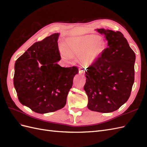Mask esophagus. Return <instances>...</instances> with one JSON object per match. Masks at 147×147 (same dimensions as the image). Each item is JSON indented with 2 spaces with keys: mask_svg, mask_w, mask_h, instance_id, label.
<instances>
[{
  "mask_svg": "<svg viewBox=\"0 0 147 147\" xmlns=\"http://www.w3.org/2000/svg\"><path fill=\"white\" fill-rule=\"evenodd\" d=\"M84 72H85V70H83V69H81V68H80V69H79V74L80 75H81L82 76L84 77Z\"/></svg>",
  "mask_w": 147,
  "mask_h": 147,
  "instance_id": "1",
  "label": "esophagus"
}]
</instances>
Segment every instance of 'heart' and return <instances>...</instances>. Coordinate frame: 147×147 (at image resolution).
<instances>
[{"instance_id": "b5f03b06", "label": "heart", "mask_w": 147, "mask_h": 147, "mask_svg": "<svg viewBox=\"0 0 147 147\" xmlns=\"http://www.w3.org/2000/svg\"><path fill=\"white\" fill-rule=\"evenodd\" d=\"M94 35L70 37L67 38L61 49L63 59L69 63L73 57H79V63L84 67L91 65L104 51V45Z\"/></svg>"}]
</instances>
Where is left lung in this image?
<instances>
[{"label": "left lung", "instance_id": "1", "mask_svg": "<svg viewBox=\"0 0 147 147\" xmlns=\"http://www.w3.org/2000/svg\"><path fill=\"white\" fill-rule=\"evenodd\" d=\"M96 30L104 35L108 47L85 70L84 90L88 109L110 113L126 103L130 96L134 82L136 55L119 31Z\"/></svg>", "mask_w": 147, "mask_h": 147}]
</instances>
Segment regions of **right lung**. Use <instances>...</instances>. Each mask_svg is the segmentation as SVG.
Masks as SVG:
<instances>
[{
  "mask_svg": "<svg viewBox=\"0 0 147 147\" xmlns=\"http://www.w3.org/2000/svg\"><path fill=\"white\" fill-rule=\"evenodd\" d=\"M53 34L29 48L15 64L13 84L21 104L38 113L63 108L73 84L76 67H63L57 40Z\"/></svg>",
  "mask_w": 147,
  "mask_h": 147,
  "instance_id": "obj_1",
  "label": "right lung"
}]
</instances>
